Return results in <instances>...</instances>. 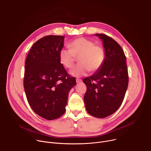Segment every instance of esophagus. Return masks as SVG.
Segmentation results:
<instances>
[{"instance_id": "1", "label": "esophagus", "mask_w": 151, "mask_h": 151, "mask_svg": "<svg viewBox=\"0 0 151 151\" xmlns=\"http://www.w3.org/2000/svg\"><path fill=\"white\" fill-rule=\"evenodd\" d=\"M76 82H77V83H79V82H82V79H79V78H76Z\"/></svg>"}]
</instances>
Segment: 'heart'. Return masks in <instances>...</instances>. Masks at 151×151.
<instances>
[{
  "instance_id": "b5f03b06",
  "label": "heart",
  "mask_w": 151,
  "mask_h": 151,
  "mask_svg": "<svg viewBox=\"0 0 151 151\" xmlns=\"http://www.w3.org/2000/svg\"><path fill=\"white\" fill-rule=\"evenodd\" d=\"M69 49L63 48L59 53V59L62 65L66 69H71L79 58V63L70 73L80 77L87 75L90 71L96 72L100 69L105 60L103 48L85 37L77 38L69 45Z\"/></svg>"
}]
</instances>
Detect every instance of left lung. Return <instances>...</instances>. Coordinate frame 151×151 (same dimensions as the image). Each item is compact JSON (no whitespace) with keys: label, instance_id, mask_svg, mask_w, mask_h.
I'll return each mask as SVG.
<instances>
[{"label":"left lung","instance_id":"left-lung-1","mask_svg":"<svg viewBox=\"0 0 151 151\" xmlns=\"http://www.w3.org/2000/svg\"><path fill=\"white\" fill-rule=\"evenodd\" d=\"M103 40L105 60L93 75L83 79L86 110L91 115L103 118L115 113L121 105L128 85L126 57L121 47L105 34H96Z\"/></svg>","mask_w":151,"mask_h":151}]
</instances>
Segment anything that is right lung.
Here are the masks:
<instances>
[{"mask_svg":"<svg viewBox=\"0 0 151 151\" xmlns=\"http://www.w3.org/2000/svg\"><path fill=\"white\" fill-rule=\"evenodd\" d=\"M64 39L60 35L40 38L32 46L25 63L23 85L28 103L37 115L48 120L64 114L69 91L76 83L60 61Z\"/></svg>","mask_w":151,"mask_h":151,"instance_id":"obj_1","label":"right lung"}]
</instances>
